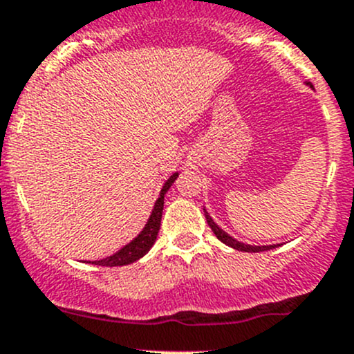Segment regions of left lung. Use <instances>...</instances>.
<instances>
[{
    "mask_svg": "<svg viewBox=\"0 0 354 354\" xmlns=\"http://www.w3.org/2000/svg\"><path fill=\"white\" fill-rule=\"evenodd\" d=\"M306 85H308V87L312 88V84H306ZM203 212H205L207 223H209L210 230L214 231V234H216V236H217V240L223 241L224 245L231 246V248L238 250V252L257 253V252H266V250H274V248H277V246H281V245H248V243H243V241H238L236 238H233V236H231V234H227L226 231L223 230V227L217 226V224L214 223V219H212V217H210V214L207 212L205 207H203Z\"/></svg>",
    "mask_w": 354,
    "mask_h": 354,
    "instance_id": "obj_1",
    "label": "left lung"
}]
</instances>
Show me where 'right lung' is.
I'll use <instances>...</instances> for the list:
<instances>
[{"label":"right lung","instance_id":"right-lung-1","mask_svg":"<svg viewBox=\"0 0 354 354\" xmlns=\"http://www.w3.org/2000/svg\"><path fill=\"white\" fill-rule=\"evenodd\" d=\"M178 171L176 173L171 174L169 178L166 180V183L162 185L159 192V197H157L154 207H152V212L149 216L147 223H145L144 230L130 241L123 246V248L118 250L116 253L113 255L106 257V259L101 260H92L88 263H94V266H102V267H120V266H128V263H133L137 260H140L142 257L147 255L149 250L152 248V245L156 243L157 240V233L160 230V217H162V209H164V195L167 194V190L171 188V185L176 181L178 178Z\"/></svg>","mask_w":354,"mask_h":354}]
</instances>
